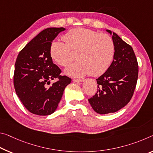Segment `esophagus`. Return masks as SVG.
<instances>
[{"instance_id": "esophagus-1", "label": "esophagus", "mask_w": 153, "mask_h": 153, "mask_svg": "<svg viewBox=\"0 0 153 153\" xmlns=\"http://www.w3.org/2000/svg\"><path fill=\"white\" fill-rule=\"evenodd\" d=\"M73 81L76 82H83V79H73Z\"/></svg>"}]
</instances>
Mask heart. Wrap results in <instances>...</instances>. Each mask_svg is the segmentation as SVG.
I'll return each mask as SVG.
<instances>
[{
  "mask_svg": "<svg viewBox=\"0 0 153 153\" xmlns=\"http://www.w3.org/2000/svg\"><path fill=\"white\" fill-rule=\"evenodd\" d=\"M65 42H54L50 47L52 59L61 67H67L74 59L73 52H77L78 61L67 68L65 72L74 77L90 74L99 76L112 63L116 52L114 40L107 34L84 28L70 30L64 35Z\"/></svg>",
  "mask_w": 153,
  "mask_h": 153,
  "instance_id": "1",
  "label": "heart"
}]
</instances>
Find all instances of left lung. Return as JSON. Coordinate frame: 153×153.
<instances>
[{
  "mask_svg": "<svg viewBox=\"0 0 153 153\" xmlns=\"http://www.w3.org/2000/svg\"><path fill=\"white\" fill-rule=\"evenodd\" d=\"M112 35L115 56L109 69L97 79V91L88 101L101 114L113 113L127 105L132 98L138 77V63L131 46L115 33Z\"/></svg>",
  "mask_w": 153,
  "mask_h": 153,
  "instance_id": "8db88e82",
  "label": "left lung"
}]
</instances>
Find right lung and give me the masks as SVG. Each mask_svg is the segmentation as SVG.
Instances as JSON below:
<instances>
[{
  "label": "right lung",
  "instance_id": "right-lung-1",
  "mask_svg": "<svg viewBox=\"0 0 153 153\" xmlns=\"http://www.w3.org/2000/svg\"><path fill=\"white\" fill-rule=\"evenodd\" d=\"M64 28L42 30L22 50L17 57L13 75L16 93L24 107L36 115L54 113L64 90L71 79L61 76L50 54L52 42ZM57 79L52 85L50 81Z\"/></svg>",
  "mask_w": 153,
  "mask_h": 153
}]
</instances>
